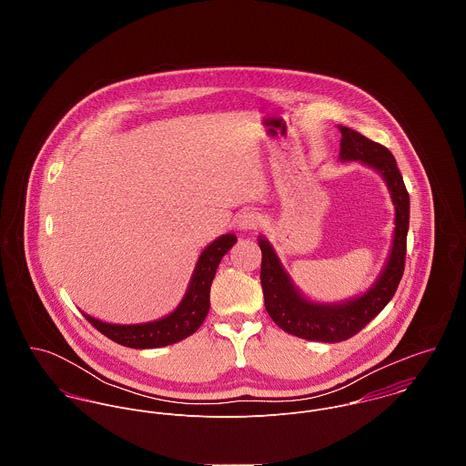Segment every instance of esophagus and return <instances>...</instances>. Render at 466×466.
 Returning <instances> with one entry per match:
<instances>
[{
  "label": "esophagus",
  "mask_w": 466,
  "mask_h": 466,
  "mask_svg": "<svg viewBox=\"0 0 466 466\" xmlns=\"http://www.w3.org/2000/svg\"><path fill=\"white\" fill-rule=\"evenodd\" d=\"M235 224H237V229H238V231H253V229L258 228L260 218H258V215H257L255 211L246 209V211H242V213L237 215Z\"/></svg>",
  "instance_id": "1"
}]
</instances>
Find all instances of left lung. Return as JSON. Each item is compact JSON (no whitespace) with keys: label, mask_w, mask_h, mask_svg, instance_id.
Segmentation results:
<instances>
[{"label":"left lung","mask_w":466,"mask_h":466,"mask_svg":"<svg viewBox=\"0 0 466 466\" xmlns=\"http://www.w3.org/2000/svg\"><path fill=\"white\" fill-rule=\"evenodd\" d=\"M339 159L342 163L359 161L380 174L395 206L391 249L373 285L366 292L344 301H312L298 289L290 274L281 266L272 244L266 237H258V246L262 249L260 279L268 316L283 332L319 342H340L350 339L384 310L395 296L403 274L409 231V194L393 154L380 143H375L353 129L339 126Z\"/></svg>","instance_id":"left-lung-1"}]
</instances>
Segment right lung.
<instances>
[{
    "mask_svg": "<svg viewBox=\"0 0 466 466\" xmlns=\"http://www.w3.org/2000/svg\"><path fill=\"white\" fill-rule=\"evenodd\" d=\"M235 242L237 237L233 233H226L202 249L181 303L161 319L137 325H116L91 318L86 312L82 314L98 332L127 348L148 350L179 342L198 332L206 319L209 310V289L217 267Z\"/></svg>",
    "mask_w": 466,
    "mask_h": 466,
    "instance_id": "right-lung-1",
    "label": "right lung"
}]
</instances>
